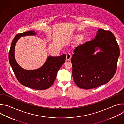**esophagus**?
Instances as JSON below:
<instances>
[{
	"label": "esophagus",
	"instance_id": "obj_1",
	"mask_svg": "<svg viewBox=\"0 0 124 124\" xmlns=\"http://www.w3.org/2000/svg\"><path fill=\"white\" fill-rule=\"evenodd\" d=\"M71 55H70V54H66V60H67V61L70 60V59H71Z\"/></svg>",
	"mask_w": 124,
	"mask_h": 124
}]
</instances>
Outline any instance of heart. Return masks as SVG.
<instances>
[{
  "label": "heart",
  "instance_id": "obj_1",
  "mask_svg": "<svg viewBox=\"0 0 124 124\" xmlns=\"http://www.w3.org/2000/svg\"><path fill=\"white\" fill-rule=\"evenodd\" d=\"M72 39L74 40H76V46H80L84 44L86 41V37L84 35H82L80 33H76L72 36Z\"/></svg>",
  "mask_w": 124,
  "mask_h": 124
}]
</instances>
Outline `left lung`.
Masks as SVG:
<instances>
[{
    "mask_svg": "<svg viewBox=\"0 0 124 124\" xmlns=\"http://www.w3.org/2000/svg\"><path fill=\"white\" fill-rule=\"evenodd\" d=\"M73 53L72 77L79 88L99 87L109 82L116 72L120 50L114 35L109 31L98 29L93 40L77 47Z\"/></svg>",
    "mask_w": 124,
    "mask_h": 124,
    "instance_id": "left-lung-1",
    "label": "left lung"
}]
</instances>
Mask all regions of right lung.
<instances>
[{"label":"right lung","instance_id":"1","mask_svg":"<svg viewBox=\"0 0 124 124\" xmlns=\"http://www.w3.org/2000/svg\"><path fill=\"white\" fill-rule=\"evenodd\" d=\"M36 34V33L34 31L16 34L12 41L9 59L10 65L20 84L34 90H43L48 89L54 83L58 71L65 62L66 54L57 57L49 56L42 66L36 70H27L21 67L17 63L15 56L16 42L21 36Z\"/></svg>","mask_w":124,"mask_h":124}]
</instances>
